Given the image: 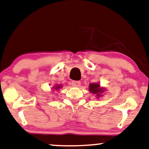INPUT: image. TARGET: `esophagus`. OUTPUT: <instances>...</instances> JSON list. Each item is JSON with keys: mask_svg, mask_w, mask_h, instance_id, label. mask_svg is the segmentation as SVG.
Masks as SVG:
<instances>
[{"mask_svg": "<svg viewBox=\"0 0 149 149\" xmlns=\"http://www.w3.org/2000/svg\"><path fill=\"white\" fill-rule=\"evenodd\" d=\"M72 85L75 86V87H78L80 85H81V81H72Z\"/></svg>", "mask_w": 149, "mask_h": 149, "instance_id": "obj_1", "label": "esophagus"}]
</instances>
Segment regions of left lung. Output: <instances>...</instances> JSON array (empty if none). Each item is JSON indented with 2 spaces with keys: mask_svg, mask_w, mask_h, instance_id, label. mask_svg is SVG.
<instances>
[{
  "mask_svg": "<svg viewBox=\"0 0 149 149\" xmlns=\"http://www.w3.org/2000/svg\"><path fill=\"white\" fill-rule=\"evenodd\" d=\"M89 90L91 92L93 93L97 94V96H100L101 95L99 93L100 92L101 93L103 92V90L100 89V85H98V84H94V83L90 84Z\"/></svg>",
  "mask_w": 149,
  "mask_h": 149,
  "instance_id": "obj_1",
  "label": "left lung"
}]
</instances>
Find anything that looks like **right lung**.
<instances>
[{
	"instance_id": "add662e5",
	"label": "right lung",
	"mask_w": 149,
	"mask_h": 149,
	"mask_svg": "<svg viewBox=\"0 0 149 149\" xmlns=\"http://www.w3.org/2000/svg\"><path fill=\"white\" fill-rule=\"evenodd\" d=\"M60 86H56V89H60Z\"/></svg>"
}]
</instances>
